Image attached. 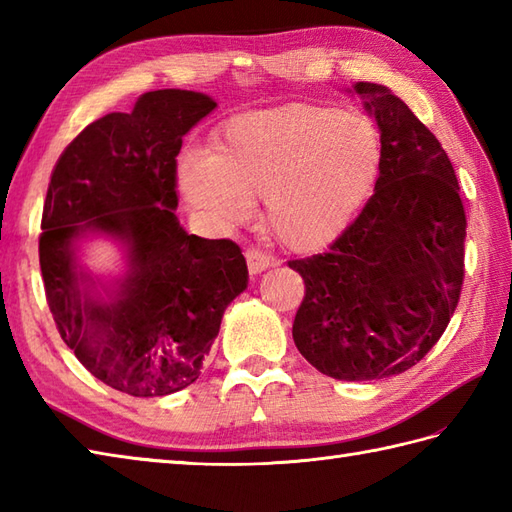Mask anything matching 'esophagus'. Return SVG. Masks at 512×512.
I'll return each mask as SVG.
<instances>
[{"instance_id":"34e87169","label":"esophagus","mask_w":512,"mask_h":512,"mask_svg":"<svg viewBox=\"0 0 512 512\" xmlns=\"http://www.w3.org/2000/svg\"><path fill=\"white\" fill-rule=\"evenodd\" d=\"M244 257H246V264H248V273L250 275L264 273V270L270 266V257L264 255L262 250H257V248H248L246 253H244Z\"/></svg>"}]
</instances>
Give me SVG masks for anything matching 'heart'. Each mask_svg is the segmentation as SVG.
<instances>
[{"label":"heart","mask_w":512,"mask_h":512,"mask_svg":"<svg viewBox=\"0 0 512 512\" xmlns=\"http://www.w3.org/2000/svg\"><path fill=\"white\" fill-rule=\"evenodd\" d=\"M383 169L372 121L339 107L288 103L233 116L211 156L180 162V184L195 209L239 222L266 198L270 231L295 253H319L365 211Z\"/></svg>","instance_id":"b5f03b06"}]
</instances>
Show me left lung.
I'll use <instances>...</instances> for the list:
<instances>
[{"label": "left lung", "instance_id": "1", "mask_svg": "<svg viewBox=\"0 0 512 512\" xmlns=\"http://www.w3.org/2000/svg\"><path fill=\"white\" fill-rule=\"evenodd\" d=\"M354 90L378 123L383 169L350 231L288 262L306 284L292 339L321 374L374 380L407 372L447 330L464 284L466 215L429 127L383 85Z\"/></svg>", "mask_w": 512, "mask_h": 512}]
</instances>
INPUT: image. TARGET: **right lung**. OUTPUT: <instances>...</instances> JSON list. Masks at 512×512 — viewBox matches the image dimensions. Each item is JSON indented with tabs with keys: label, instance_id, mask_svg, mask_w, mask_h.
I'll use <instances>...</instances> for the list:
<instances>
[{
	"label": "right lung",
	"instance_id": "right-lung-1",
	"mask_svg": "<svg viewBox=\"0 0 512 512\" xmlns=\"http://www.w3.org/2000/svg\"><path fill=\"white\" fill-rule=\"evenodd\" d=\"M213 110L200 92H147L129 114L85 127L52 169L39 237L52 319L81 365L129 396L195 383L226 306L248 284L242 248L184 233L173 213L182 136ZM88 232L130 250L133 270L110 302L89 295L75 266L73 242Z\"/></svg>",
	"mask_w": 512,
	"mask_h": 512
}]
</instances>
